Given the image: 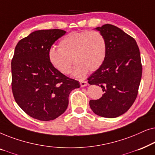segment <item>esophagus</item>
Instances as JSON below:
<instances>
[{"label": "esophagus", "mask_w": 155, "mask_h": 155, "mask_svg": "<svg viewBox=\"0 0 155 155\" xmlns=\"http://www.w3.org/2000/svg\"><path fill=\"white\" fill-rule=\"evenodd\" d=\"M80 86L81 87H85L88 84V82H87L86 80H80Z\"/></svg>", "instance_id": "34e87169"}]
</instances>
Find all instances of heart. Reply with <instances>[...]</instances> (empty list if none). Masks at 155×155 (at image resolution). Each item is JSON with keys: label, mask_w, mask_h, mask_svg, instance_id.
Wrapping results in <instances>:
<instances>
[{"label": "heart", "mask_w": 155, "mask_h": 155, "mask_svg": "<svg viewBox=\"0 0 155 155\" xmlns=\"http://www.w3.org/2000/svg\"><path fill=\"white\" fill-rule=\"evenodd\" d=\"M107 53V40L100 31H73L61 40L59 48H50L48 60L55 69L64 75L71 73L74 61L76 65L73 75L82 78L88 71L98 70L104 62Z\"/></svg>", "instance_id": "obj_1"}]
</instances>
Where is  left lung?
<instances>
[{
	"instance_id": "obj_1",
	"label": "left lung",
	"mask_w": 155,
	"mask_h": 155,
	"mask_svg": "<svg viewBox=\"0 0 155 155\" xmlns=\"http://www.w3.org/2000/svg\"><path fill=\"white\" fill-rule=\"evenodd\" d=\"M96 29L106 38L107 53L102 65L87 79L104 92L100 99L90 101V107L97 115L116 118L137 97L143 71L140 54L134 38L118 27L106 24Z\"/></svg>"
}]
</instances>
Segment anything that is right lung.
I'll use <instances>...</instances> for the list:
<instances>
[{"label":"right lung","mask_w":155,"mask_h":155,"mask_svg":"<svg viewBox=\"0 0 155 155\" xmlns=\"http://www.w3.org/2000/svg\"><path fill=\"white\" fill-rule=\"evenodd\" d=\"M66 31L44 29L31 33L19 41L11 62L12 91L15 100L31 117L54 120L63 114L68 97L80 83L55 69L48 51Z\"/></svg>","instance_id":"right-lung-1"}]
</instances>
